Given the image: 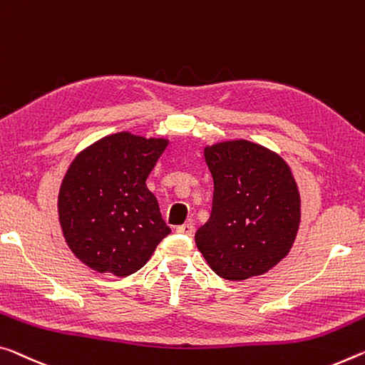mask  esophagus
Instances as JSON below:
<instances>
[{
    "instance_id": "34e87169",
    "label": "esophagus",
    "mask_w": 365,
    "mask_h": 365,
    "mask_svg": "<svg viewBox=\"0 0 365 365\" xmlns=\"http://www.w3.org/2000/svg\"><path fill=\"white\" fill-rule=\"evenodd\" d=\"M175 230L178 234H185V235H192L193 234V230H195V227L192 224H182V225H178V227H175Z\"/></svg>"
}]
</instances>
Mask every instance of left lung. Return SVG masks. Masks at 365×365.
I'll return each mask as SVG.
<instances>
[{
    "label": "left lung",
    "instance_id": "1",
    "mask_svg": "<svg viewBox=\"0 0 365 365\" xmlns=\"http://www.w3.org/2000/svg\"><path fill=\"white\" fill-rule=\"evenodd\" d=\"M214 182L212 210L195 240L217 276L244 281L264 274L296 240L300 196L279 155L250 141L205 148Z\"/></svg>",
    "mask_w": 365,
    "mask_h": 365
}]
</instances>
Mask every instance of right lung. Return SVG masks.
Segmentation results:
<instances>
[{
	"label": "right lung",
	"mask_w": 365,
	"mask_h": 365,
	"mask_svg": "<svg viewBox=\"0 0 365 365\" xmlns=\"http://www.w3.org/2000/svg\"><path fill=\"white\" fill-rule=\"evenodd\" d=\"M167 143L115 133L71 162L58 195V214L68 247L89 268L130 276L170 234L146 187Z\"/></svg>",
	"instance_id": "obj_1"
}]
</instances>
